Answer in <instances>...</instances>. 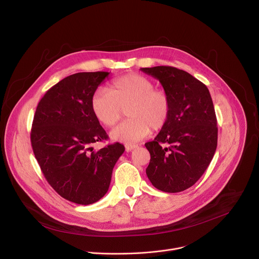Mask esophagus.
Masks as SVG:
<instances>
[{
  "instance_id": "34e87169",
  "label": "esophagus",
  "mask_w": 259,
  "mask_h": 259,
  "mask_svg": "<svg viewBox=\"0 0 259 259\" xmlns=\"http://www.w3.org/2000/svg\"><path fill=\"white\" fill-rule=\"evenodd\" d=\"M125 148H126V151L129 152V151H132V150H134L135 148H137V146H136V145H129V144H128V145L125 146Z\"/></svg>"
}]
</instances>
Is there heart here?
I'll use <instances>...</instances> for the list:
<instances>
[{"label": "heart", "instance_id": "heart-1", "mask_svg": "<svg viewBox=\"0 0 259 259\" xmlns=\"http://www.w3.org/2000/svg\"><path fill=\"white\" fill-rule=\"evenodd\" d=\"M154 83L139 74H127L112 81L109 90H98L91 101L92 111L103 126L112 127L126 108L129 117L113 128V141L136 143L152 130L161 129L167 122L170 102L167 94L154 89Z\"/></svg>", "mask_w": 259, "mask_h": 259}]
</instances>
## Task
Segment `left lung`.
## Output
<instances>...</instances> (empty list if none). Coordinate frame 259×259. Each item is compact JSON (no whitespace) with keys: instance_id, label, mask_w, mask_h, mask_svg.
<instances>
[{"instance_id":"left-lung-1","label":"left lung","mask_w":259,"mask_h":259,"mask_svg":"<svg viewBox=\"0 0 259 259\" xmlns=\"http://www.w3.org/2000/svg\"><path fill=\"white\" fill-rule=\"evenodd\" d=\"M141 71L159 80L170 102L166 124L154 141L145 144L151 155L147 176L159 191H185L201 178L217 150V116L209 91L191 74L173 66Z\"/></svg>"}]
</instances>
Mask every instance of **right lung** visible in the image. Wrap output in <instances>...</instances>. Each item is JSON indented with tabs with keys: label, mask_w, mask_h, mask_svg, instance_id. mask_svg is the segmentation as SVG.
Here are the masks:
<instances>
[{
	"label": "right lung",
	"mask_w": 259,
	"mask_h": 259,
	"mask_svg": "<svg viewBox=\"0 0 259 259\" xmlns=\"http://www.w3.org/2000/svg\"><path fill=\"white\" fill-rule=\"evenodd\" d=\"M110 73H77L51 88L39 101L31 130V145L49 184L62 198L89 205L107 193L112 169L125 147L118 143L99 151L107 140L91 101Z\"/></svg>",
	"instance_id": "1"
}]
</instances>
